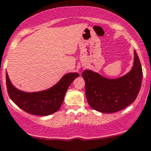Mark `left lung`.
Instances as JSON below:
<instances>
[{
    "label": "left lung",
    "instance_id": "8db88e82",
    "mask_svg": "<svg viewBox=\"0 0 151 151\" xmlns=\"http://www.w3.org/2000/svg\"><path fill=\"white\" fill-rule=\"evenodd\" d=\"M82 76L90 107L102 113H114L128 107L136 100L141 88L143 71L134 50V65L130 71L121 77L108 78L89 69L85 70Z\"/></svg>",
    "mask_w": 151,
    "mask_h": 151
}]
</instances>
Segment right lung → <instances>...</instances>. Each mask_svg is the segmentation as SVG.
Masks as SVG:
<instances>
[{
    "label": "right lung",
    "instance_id": "add662e5",
    "mask_svg": "<svg viewBox=\"0 0 151 151\" xmlns=\"http://www.w3.org/2000/svg\"><path fill=\"white\" fill-rule=\"evenodd\" d=\"M78 76L79 74L76 72L68 73L47 90L25 92L12 84L6 71V86L10 98L22 110L31 114L48 116L61 108L67 90Z\"/></svg>",
    "mask_w": 151,
    "mask_h": 151
}]
</instances>
